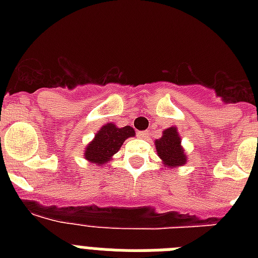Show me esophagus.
<instances>
[{"label":"esophagus","mask_w":258,"mask_h":258,"mask_svg":"<svg viewBox=\"0 0 258 258\" xmlns=\"http://www.w3.org/2000/svg\"><path fill=\"white\" fill-rule=\"evenodd\" d=\"M137 134H138V137H140V138H147V137H149V132L147 131L137 132Z\"/></svg>","instance_id":"1"}]
</instances>
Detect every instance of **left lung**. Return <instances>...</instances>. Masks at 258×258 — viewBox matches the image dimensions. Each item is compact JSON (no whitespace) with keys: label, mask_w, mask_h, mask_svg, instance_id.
Here are the masks:
<instances>
[{"label":"left lung","mask_w":258,"mask_h":258,"mask_svg":"<svg viewBox=\"0 0 258 258\" xmlns=\"http://www.w3.org/2000/svg\"><path fill=\"white\" fill-rule=\"evenodd\" d=\"M157 155L168 166H181L187 159L181 147V138L175 127H169L164 131L160 140L155 141Z\"/></svg>","instance_id":"1"}]
</instances>
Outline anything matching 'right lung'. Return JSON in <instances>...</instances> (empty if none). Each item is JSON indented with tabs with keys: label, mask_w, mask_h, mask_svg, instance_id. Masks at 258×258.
<instances>
[{
	"label": "right lung",
	"mask_w": 258,
	"mask_h": 258,
	"mask_svg": "<svg viewBox=\"0 0 258 258\" xmlns=\"http://www.w3.org/2000/svg\"><path fill=\"white\" fill-rule=\"evenodd\" d=\"M134 133L136 132L132 126L117 127L115 124H106L86 147L85 159L97 165L107 163L120 150L124 141L133 137Z\"/></svg>",
	"instance_id": "right-lung-1"
}]
</instances>
